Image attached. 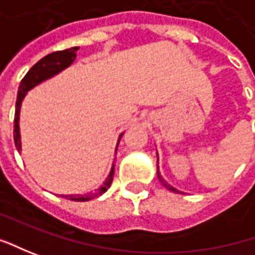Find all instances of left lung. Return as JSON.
I'll return each instance as SVG.
<instances>
[{"instance_id":"obj_1","label":"left lung","mask_w":255,"mask_h":255,"mask_svg":"<svg viewBox=\"0 0 255 255\" xmlns=\"http://www.w3.org/2000/svg\"><path fill=\"white\" fill-rule=\"evenodd\" d=\"M156 156H158V154H156ZM156 162H158V161H156ZM156 176H158V179H159V182H161V183H162L163 186L168 189V190H171V192H173V193H179V190H178V189L173 188L172 185H169V183H168L166 180L163 179L162 175H161V172H159V166H158V163H156Z\"/></svg>"}]
</instances>
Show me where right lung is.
Wrapping results in <instances>:
<instances>
[{
	"label": "right lung",
	"mask_w": 255,
	"mask_h": 255,
	"mask_svg": "<svg viewBox=\"0 0 255 255\" xmlns=\"http://www.w3.org/2000/svg\"><path fill=\"white\" fill-rule=\"evenodd\" d=\"M79 46L75 48L66 49V50H59V52H53V53H49L45 57H42L38 63H35L33 66L29 69V72L25 75L22 79V82L19 84V89H18V96H16V106H15V119H13V141H15V146H16V151L21 154L22 151V145H21V131H19V113H21V106H22V101L25 99V96L28 94L29 90H32L33 87H36L38 84L46 82L49 79L55 77L59 75L60 72H63L65 69L73 65V62L76 60L77 56V52ZM124 132H121L119 136V141H117V146H116V154H117V148H119L120 139L123 136ZM114 178V162L111 165L110 173L109 176L106 178V180L103 182L100 188L96 189V192L93 193H84V195H60L62 198L69 199V200H75V202H87L94 196H100L103 195L107 189L111 186V182Z\"/></svg>",
	"instance_id": "add662e5"
}]
</instances>
